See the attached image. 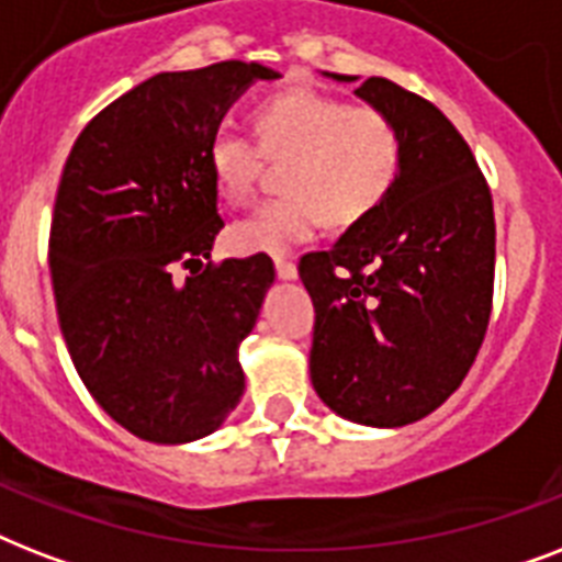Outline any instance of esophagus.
Instances as JSON below:
<instances>
[{
	"mask_svg": "<svg viewBox=\"0 0 562 562\" xmlns=\"http://www.w3.org/2000/svg\"><path fill=\"white\" fill-rule=\"evenodd\" d=\"M277 277L285 282L297 280V265L291 262V259H277Z\"/></svg>",
	"mask_w": 562,
	"mask_h": 562,
	"instance_id": "1",
	"label": "esophagus"
}]
</instances>
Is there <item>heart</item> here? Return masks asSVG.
Here are the masks:
<instances>
[{"label": "heart", "instance_id": "b5f03b06", "mask_svg": "<svg viewBox=\"0 0 562 562\" xmlns=\"http://www.w3.org/2000/svg\"><path fill=\"white\" fill-rule=\"evenodd\" d=\"M254 143L215 134L210 175L229 203L254 198L262 157L282 166V198L233 227V241L250 254H289L315 236L321 221L350 227L393 192L402 171V134L382 110L352 108L317 90H289L256 104Z\"/></svg>", "mask_w": 562, "mask_h": 562}]
</instances>
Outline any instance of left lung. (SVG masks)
Masks as SVG:
<instances>
[{
  "instance_id": "8db88e82",
  "label": "left lung",
  "mask_w": 562,
  "mask_h": 562,
  "mask_svg": "<svg viewBox=\"0 0 562 562\" xmlns=\"http://www.w3.org/2000/svg\"><path fill=\"white\" fill-rule=\"evenodd\" d=\"M356 95L400 127L402 171L382 206L300 259L317 315L308 373L338 417L400 428L440 408L479 356L496 221L470 145L431 101L387 78L361 81Z\"/></svg>"
}]
</instances>
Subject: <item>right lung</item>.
<instances>
[{
    "mask_svg": "<svg viewBox=\"0 0 562 562\" xmlns=\"http://www.w3.org/2000/svg\"><path fill=\"white\" fill-rule=\"evenodd\" d=\"M273 78L254 60L154 75L83 127L64 166L48 236L57 324L92 400L148 443L218 431L245 393L238 347L273 262L203 265L224 227L206 154L238 95Z\"/></svg>",
    "mask_w": 562,
    "mask_h": 562,
    "instance_id": "obj_1",
    "label": "right lung"
}]
</instances>
